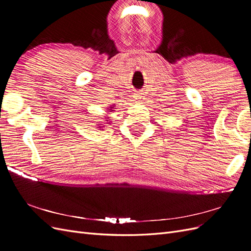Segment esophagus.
Returning a JSON list of instances; mask_svg holds the SVG:
<instances>
[{
	"instance_id": "obj_1",
	"label": "esophagus",
	"mask_w": 251,
	"mask_h": 251,
	"mask_svg": "<svg viewBox=\"0 0 251 251\" xmlns=\"http://www.w3.org/2000/svg\"><path fill=\"white\" fill-rule=\"evenodd\" d=\"M135 100H137V102H141L143 100V95L142 93H136L135 94Z\"/></svg>"
}]
</instances>
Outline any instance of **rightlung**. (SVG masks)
<instances>
[{
  "instance_id": "add662e5",
  "label": "right lung",
  "mask_w": 251,
  "mask_h": 251,
  "mask_svg": "<svg viewBox=\"0 0 251 251\" xmlns=\"http://www.w3.org/2000/svg\"><path fill=\"white\" fill-rule=\"evenodd\" d=\"M113 107H115V105H111V107L107 108V109H108V111H109V112H112V111H114V110H112V109H115V108H113ZM109 112H108V113H109ZM107 119H110V118H109L108 116H107V117H105V121H107V123H108V121H109V120H107ZM98 127H100V126H98Z\"/></svg>"
}]
</instances>
